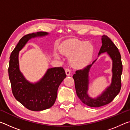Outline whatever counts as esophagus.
Masks as SVG:
<instances>
[{
  "mask_svg": "<svg viewBox=\"0 0 130 130\" xmlns=\"http://www.w3.org/2000/svg\"><path fill=\"white\" fill-rule=\"evenodd\" d=\"M65 72L67 76H69L70 74V72H71V71H70V70L69 69H68V68H66Z\"/></svg>",
  "mask_w": 130,
  "mask_h": 130,
  "instance_id": "esophagus-1",
  "label": "esophagus"
}]
</instances>
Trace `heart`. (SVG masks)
<instances>
[{
    "instance_id": "obj_1",
    "label": "heart",
    "mask_w": 130,
    "mask_h": 130,
    "mask_svg": "<svg viewBox=\"0 0 130 130\" xmlns=\"http://www.w3.org/2000/svg\"><path fill=\"white\" fill-rule=\"evenodd\" d=\"M61 53L67 57H70L69 62L73 68L81 69L86 67L91 61L94 53L92 43L77 39H70L62 43ZM59 58L60 56L56 54Z\"/></svg>"
}]
</instances>
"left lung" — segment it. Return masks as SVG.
<instances>
[{
    "instance_id": "left-lung-1",
    "label": "left lung",
    "mask_w": 130,
    "mask_h": 130,
    "mask_svg": "<svg viewBox=\"0 0 130 130\" xmlns=\"http://www.w3.org/2000/svg\"><path fill=\"white\" fill-rule=\"evenodd\" d=\"M102 46L99 55L107 52L112 58V78L111 85L96 99L89 98L87 94L88 86V73L92 65H87L82 69L77 70L73 74L74 85L77 95L84 104L91 107H99L111 103L120 92L122 87V73L123 65L121 56L118 47L108 37L103 35L102 37Z\"/></svg>"
}]
</instances>
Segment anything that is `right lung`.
I'll list each match as a JSON object with an SVG mask.
<instances>
[{
	"mask_svg": "<svg viewBox=\"0 0 130 130\" xmlns=\"http://www.w3.org/2000/svg\"><path fill=\"white\" fill-rule=\"evenodd\" d=\"M47 34L46 32L40 31L24 36L19 40L10 57L8 76L13 95L24 107L33 111H42L53 106L56 102L58 87L67 77L62 67L53 68L47 70L38 83L31 84L26 80L19 70V52L30 39Z\"/></svg>",
	"mask_w": 130,
	"mask_h": 130,
	"instance_id": "add662e5",
	"label": "right lung"
}]
</instances>
